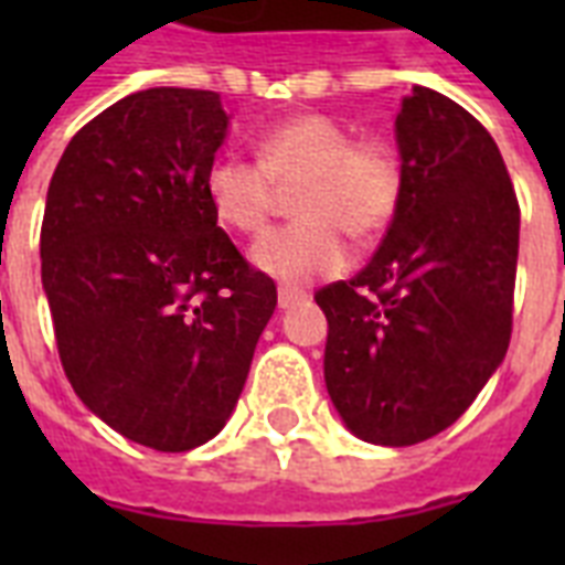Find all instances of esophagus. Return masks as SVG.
<instances>
[{"label":"esophagus","mask_w":565,"mask_h":565,"mask_svg":"<svg viewBox=\"0 0 565 565\" xmlns=\"http://www.w3.org/2000/svg\"><path fill=\"white\" fill-rule=\"evenodd\" d=\"M308 296L301 290H292V287H281L278 290V308H292V305H299V301H305Z\"/></svg>","instance_id":"esophagus-1"}]
</instances>
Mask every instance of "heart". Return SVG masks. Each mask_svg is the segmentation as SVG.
<instances>
[{
	"instance_id": "obj_1",
	"label": "heart",
	"mask_w": 565,
	"mask_h": 565,
	"mask_svg": "<svg viewBox=\"0 0 565 565\" xmlns=\"http://www.w3.org/2000/svg\"><path fill=\"white\" fill-rule=\"evenodd\" d=\"M257 161L220 154L207 167L204 193L222 225L260 234L292 193L299 222L269 231L252 248V264L284 284L340 273L345 239L375 243L398 213L404 193L402 154L381 137L358 140L352 126L328 114H299L264 128Z\"/></svg>"
}]
</instances>
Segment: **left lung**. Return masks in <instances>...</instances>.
Here are the masks:
<instances>
[{
    "instance_id": "left-lung-1",
    "label": "left lung",
    "mask_w": 565,
    "mask_h": 565,
    "mask_svg": "<svg viewBox=\"0 0 565 565\" xmlns=\"http://www.w3.org/2000/svg\"><path fill=\"white\" fill-rule=\"evenodd\" d=\"M404 193L386 237L326 310V386L375 446L437 437L499 370L513 331L519 202L490 131L413 87L395 117Z\"/></svg>"
}]
</instances>
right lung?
<instances>
[{
  "instance_id": "1",
  "label": "right lung",
  "mask_w": 565,
  "mask_h": 565,
  "mask_svg": "<svg viewBox=\"0 0 565 565\" xmlns=\"http://www.w3.org/2000/svg\"><path fill=\"white\" fill-rule=\"evenodd\" d=\"M225 128L220 93H131L49 181L40 257L61 366L102 422L154 451L220 434L278 301L204 193Z\"/></svg>"
}]
</instances>
